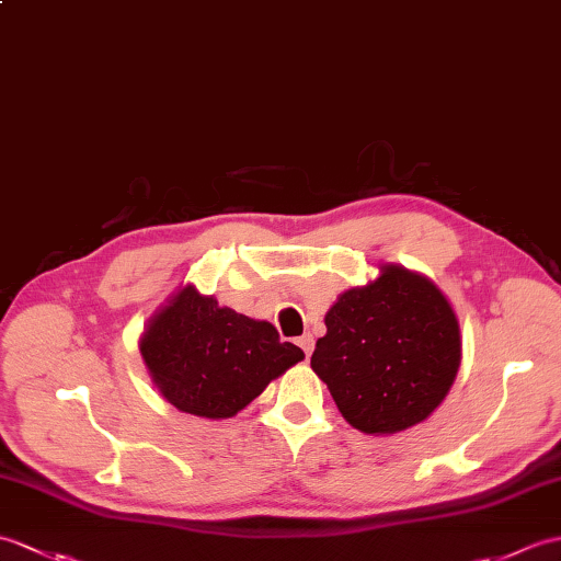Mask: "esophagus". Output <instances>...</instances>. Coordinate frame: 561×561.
Segmentation results:
<instances>
[{
    "label": "esophagus",
    "instance_id": "esophagus-1",
    "mask_svg": "<svg viewBox=\"0 0 561 561\" xmlns=\"http://www.w3.org/2000/svg\"><path fill=\"white\" fill-rule=\"evenodd\" d=\"M298 346L304 348V354H306V358H310V354H312V348H316V340H312V334H304L301 340H298Z\"/></svg>",
    "mask_w": 561,
    "mask_h": 561
}]
</instances>
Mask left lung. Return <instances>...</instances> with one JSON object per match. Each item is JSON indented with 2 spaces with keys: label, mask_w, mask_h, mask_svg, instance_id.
I'll use <instances>...</instances> for the list:
<instances>
[{
  "label": "left lung",
  "mask_w": 561,
  "mask_h": 561,
  "mask_svg": "<svg viewBox=\"0 0 561 561\" xmlns=\"http://www.w3.org/2000/svg\"><path fill=\"white\" fill-rule=\"evenodd\" d=\"M324 324L310 366L360 433L392 435L425 421L457 377V316L433 282L399 265L344 291Z\"/></svg>",
  "instance_id": "1"
}]
</instances>
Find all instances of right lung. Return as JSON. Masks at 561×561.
Wrapping results in <instances>:
<instances>
[{
    "mask_svg": "<svg viewBox=\"0 0 561 561\" xmlns=\"http://www.w3.org/2000/svg\"><path fill=\"white\" fill-rule=\"evenodd\" d=\"M140 354L164 399L201 419H231L304 358L275 324L219 308L193 286L150 320Z\"/></svg>",
    "mask_w": 561,
    "mask_h": 561,
    "instance_id": "right-lung-1",
    "label": "right lung"
}]
</instances>
